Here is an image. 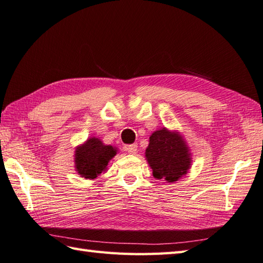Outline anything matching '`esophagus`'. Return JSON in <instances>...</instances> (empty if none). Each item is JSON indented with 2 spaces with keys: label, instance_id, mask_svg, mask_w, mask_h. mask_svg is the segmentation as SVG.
Returning a JSON list of instances; mask_svg holds the SVG:
<instances>
[{
  "label": "esophagus",
  "instance_id": "obj_1",
  "mask_svg": "<svg viewBox=\"0 0 263 263\" xmlns=\"http://www.w3.org/2000/svg\"><path fill=\"white\" fill-rule=\"evenodd\" d=\"M125 151L128 152L129 154H135L137 152V144H132L125 146Z\"/></svg>",
  "mask_w": 263,
  "mask_h": 263
}]
</instances>
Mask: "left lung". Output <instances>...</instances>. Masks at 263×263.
I'll use <instances>...</instances> for the list:
<instances>
[{"instance_id": "1", "label": "left lung", "mask_w": 263, "mask_h": 263, "mask_svg": "<svg viewBox=\"0 0 263 263\" xmlns=\"http://www.w3.org/2000/svg\"><path fill=\"white\" fill-rule=\"evenodd\" d=\"M145 154L155 179L174 182L190 167L189 148L182 137L166 128L152 134Z\"/></svg>"}]
</instances>
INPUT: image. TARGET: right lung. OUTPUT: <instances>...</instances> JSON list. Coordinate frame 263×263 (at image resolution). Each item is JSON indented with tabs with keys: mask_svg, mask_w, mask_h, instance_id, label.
Listing matches in <instances>:
<instances>
[{
	"mask_svg": "<svg viewBox=\"0 0 263 263\" xmlns=\"http://www.w3.org/2000/svg\"><path fill=\"white\" fill-rule=\"evenodd\" d=\"M75 167L78 173L86 179H96L106 170L109 161L117 154L111 145H103L98 138H90L77 148Z\"/></svg>",
	"mask_w": 263,
	"mask_h": 263,
	"instance_id": "1",
	"label": "right lung"
}]
</instances>
